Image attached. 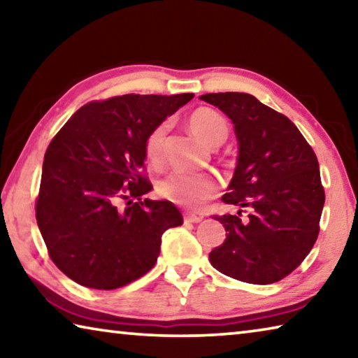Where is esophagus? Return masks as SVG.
I'll list each match as a JSON object with an SVG mask.
<instances>
[{
	"label": "esophagus",
	"instance_id": "esophagus-1",
	"mask_svg": "<svg viewBox=\"0 0 358 358\" xmlns=\"http://www.w3.org/2000/svg\"><path fill=\"white\" fill-rule=\"evenodd\" d=\"M202 220H203L202 215H192V213L185 215V222H201Z\"/></svg>",
	"mask_w": 358,
	"mask_h": 358
}]
</instances>
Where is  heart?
Returning <instances> with one entry per match:
<instances>
[{"instance_id":"heart-1","label":"heart","mask_w":358,"mask_h":358,"mask_svg":"<svg viewBox=\"0 0 358 358\" xmlns=\"http://www.w3.org/2000/svg\"><path fill=\"white\" fill-rule=\"evenodd\" d=\"M189 128L192 134L208 147H217L226 141L229 134L227 120L210 107H199L189 115ZM167 129V123L157 124L145 138V159L151 166H157L161 162V151ZM216 192L217 181L208 173L171 172L157 181V194L162 199L186 208L202 207L205 202L216 196Z\"/></svg>"}]
</instances>
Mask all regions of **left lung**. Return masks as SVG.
Masks as SVG:
<instances>
[{
    "mask_svg": "<svg viewBox=\"0 0 358 358\" xmlns=\"http://www.w3.org/2000/svg\"><path fill=\"white\" fill-rule=\"evenodd\" d=\"M235 124L238 164L222 202L238 215H215L226 240L210 252L216 270L234 280L271 284L292 273L319 235L325 192L316 153L286 115L246 93H208ZM248 210L246 220L241 211Z\"/></svg>",
    "mask_w": 358,
    "mask_h": 358,
    "instance_id": "left-lung-1",
    "label": "left lung"
}]
</instances>
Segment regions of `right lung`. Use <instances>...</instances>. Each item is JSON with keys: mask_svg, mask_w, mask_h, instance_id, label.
<instances>
[{"mask_svg": "<svg viewBox=\"0 0 358 358\" xmlns=\"http://www.w3.org/2000/svg\"><path fill=\"white\" fill-rule=\"evenodd\" d=\"M192 93L123 94L78 108L45 151L36 221L47 252L85 287L113 290L153 268L167 229L183 224L151 191L143 143Z\"/></svg>", "mask_w": 358, "mask_h": 358, "instance_id": "1", "label": "right lung"}]
</instances>
